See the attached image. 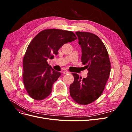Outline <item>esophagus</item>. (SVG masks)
Instances as JSON below:
<instances>
[{"instance_id":"1","label":"esophagus","mask_w":132,"mask_h":132,"mask_svg":"<svg viewBox=\"0 0 132 132\" xmlns=\"http://www.w3.org/2000/svg\"><path fill=\"white\" fill-rule=\"evenodd\" d=\"M63 74H68V73H69V72L68 71H67V70H63V72H62Z\"/></svg>"}]
</instances>
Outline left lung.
<instances>
[{
  "mask_svg": "<svg viewBox=\"0 0 132 132\" xmlns=\"http://www.w3.org/2000/svg\"><path fill=\"white\" fill-rule=\"evenodd\" d=\"M75 34L82 51L81 62L88 70V75L81 79L72 73L74 80L69 86L70 94L79 104L87 105L102 94L110 76L111 63L106 48L97 36L86 32Z\"/></svg>",
  "mask_w": 132,
  "mask_h": 132,
  "instance_id": "obj_1",
  "label": "left lung"
}]
</instances>
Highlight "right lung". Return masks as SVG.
<instances>
[{"label": "right lung", "mask_w": 132, "mask_h": 132, "mask_svg": "<svg viewBox=\"0 0 132 132\" xmlns=\"http://www.w3.org/2000/svg\"><path fill=\"white\" fill-rule=\"evenodd\" d=\"M71 31L47 29L39 32L28 46L23 59V82L30 96L42 100L50 95L54 82L61 73L47 62L58 53L65 43L77 39Z\"/></svg>", "instance_id": "1"}]
</instances>
